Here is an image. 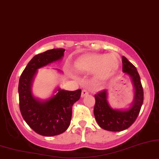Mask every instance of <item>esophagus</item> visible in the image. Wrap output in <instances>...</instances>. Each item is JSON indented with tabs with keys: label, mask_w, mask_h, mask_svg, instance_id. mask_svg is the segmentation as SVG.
<instances>
[{
	"label": "esophagus",
	"mask_w": 159,
	"mask_h": 159,
	"mask_svg": "<svg viewBox=\"0 0 159 159\" xmlns=\"http://www.w3.org/2000/svg\"><path fill=\"white\" fill-rule=\"evenodd\" d=\"M88 94H89V92H87V91L85 90V89H84L83 91H82V92H81V97H84L86 96V95H88Z\"/></svg>",
	"instance_id": "esophagus-1"
}]
</instances>
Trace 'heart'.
<instances>
[{
  "instance_id": "b5f03b06",
  "label": "heart",
  "mask_w": 159,
  "mask_h": 159,
  "mask_svg": "<svg viewBox=\"0 0 159 159\" xmlns=\"http://www.w3.org/2000/svg\"><path fill=\"white\" fill-rule=\"evenodd\" d=\"M120 60L117 55L111 54H86L77 58L74 62L75 70L82 73L94 72L97 81H106L117 73Z\"/></svg>"
}]
</instances>
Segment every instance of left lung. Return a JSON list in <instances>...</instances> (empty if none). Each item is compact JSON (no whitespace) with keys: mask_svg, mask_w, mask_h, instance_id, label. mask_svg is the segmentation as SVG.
Masks as SVG:
<instances>
[{"mask_svg":"<svg viewBox=\"0 0 159 159\" xmlns=\"http://www.w3.org/2000/svg\"><path fill=\"white\" fill-rule=\"evenodd\" d=\"M124 76L131 78L134 87V99L129 107L126 109L113 108L107 101V90L96 94L94 114L97 124L103 129L120 132L126 129L135 121L143 102V89L137 68L126 59L122 57Z\"/></svg>","mask_w":159,"mask_h":159,"instance_id":"1","label":"left lung"}]
</instances>
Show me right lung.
Here are the masks:
<instances>
[{
	"mask_svg": "<svg viewBox=\"0 0 159 159\" xmlns=\"http://www.w3.org/2000/svg\"><path fill=\"white\" fill-rule=\"evenodd\" d=\"M65 51L64 48H53L35 55L28 62L19 81L21 114L30 127L43 136H55L67 130L70 124L72 106L81 97V89L70 92L57 87L54 94L46 99L35 97L32 92L38 70L60 61ZM57 70L62 73L60 70Z\"/></svg>",
	"mask_w": 159,
	"mask_h": 159,
	"instance_id": "obj_1",
	"label": "right lung"
}]
</instances>
